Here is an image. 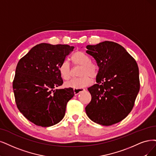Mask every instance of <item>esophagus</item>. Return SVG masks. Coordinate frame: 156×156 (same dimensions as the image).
Instances as JSON below:
<instances>
[{
    "mask_svg": "<svg viewBox=\"0 0 156 156\" xmlns=\"http://www.w3.org/2000/svg\"><path fill=\"white\" fill-rule=\"evenodd\" d=\"M73 90H74V95H77V94H78L79 93H82V92H83V90H85V89H74Z\"/></svg>",
    "mask_w": 156,
    "mask_h": 156,
    "instance_id": "1",
    "label": "esophagus"
}]
</instances>
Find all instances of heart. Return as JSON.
Listing matches in <instances>:
<instances>
[{
	"label": "heart",
	"mask_w": 156,
	"mask_h": 156,
	"mask_svg": "<svg viewBox=\"0 0 156 156\" xmlns=\"http://www.w3.org/2000/svg\"><path fill=\"white\" fill-rule=\"evenodd\" d=\"M74 65L80 66V78H73L65 84L67 87L81 89L89 86L92 83V78H96L99 72V68L96 63L90 62V58L82 51H77L72 56ZM59 72L63 80H69L72 75V67L68 61H63L59 66Z\"/></svg>",
	"instance_id": "heart-1"
}]
</instances>
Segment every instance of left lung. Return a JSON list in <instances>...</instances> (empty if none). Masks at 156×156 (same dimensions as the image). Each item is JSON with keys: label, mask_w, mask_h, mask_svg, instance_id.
Returning a JSON list of instances; mask_svg holds the SVG:
<instances>
[{"label": "left lung", "mask_w": 156, "mask_h": 156, "mask_svg": "<svg viewBox=\"0 0 156 156\" xmlns=\"http://www.w3.org/2000/svg\"><path fill=\"white\" fill-rule=\"evenodd\" d=\"M86 53L99 67L98 83L88 88L91 101L85 112L93 122L105 126L125 119L134 105L140 88L136 60L122 45L105 41L87 45Z\"/></svg>", "instance_id": "8db88e82"}]
</instances>
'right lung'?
Wrapping results in <instances>:
<instances>
[{
	"label": "right lung",
	"mask_w": 156,
	"mask_h": 156,
	"mask_svg": "<svg viewBox=\"0 0 156 156\" xmlns=\"http://www.w3.org/2000/svg\"><path fill=\"white\" fill-rule=\"evenodd\" d=\"M74 48L42 43L18 62L13 82L15 102L23 116L36 125L53 126L65 116L73 89H53L62 85L59 66Z\"/></svg>",
	"instance_id": "right-lung-1"
}]
</instances>
